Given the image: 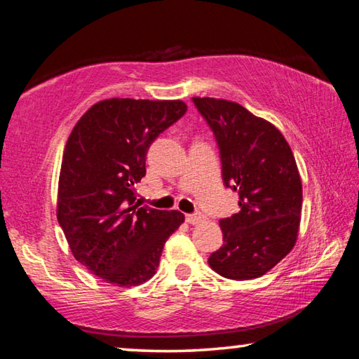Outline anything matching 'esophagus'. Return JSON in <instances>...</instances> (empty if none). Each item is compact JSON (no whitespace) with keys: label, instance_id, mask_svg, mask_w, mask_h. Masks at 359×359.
Returning <instances> with one entry per match:
<instances>
[{"label":"esophagus","instance_id":"esophagus-1","mask_svg":"<svg viewBox=\"0 0 359 359\" xmlns=\"http://www.w3.org/2000/svg\"><path fill=\"white\" fill-rule=\"evenodd\" d=\"M185 218H187L188 223L196 224V223H201L204 220V215L199 214V212H194V214H188Z\"/></svg>","mask_w":359,"mask_h":359}]
</instances>
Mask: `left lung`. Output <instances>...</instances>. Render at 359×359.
<instances>
[{
    "label": "left lung",
    "mask_w": 359,
    "mask_h": 359,
    "mask_svg": "<svg viewBox=\"0 0 359 359\" xmlns=\"http://www.w3.org/2000/svg\"><path fill=\"white\" fill-rule=\"evenodd\" d=\"M220 149L224 185L239 194L238 214L222 218L223 245L209 266L231 280L264 276L294 247L302 184L288 142L274 125L238 102L193 98Z\"/></svg>",
    "instance_id": "8db88e82"
}]
</instances>
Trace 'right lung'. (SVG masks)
<instances>
[{
  "label": "right lung",
  "mask_w": 359,
  "mask_h": 359,
  "mask_svg": "<svg viewBox=\"0 0 359 359\" xmlns=\"http://www.w3.org/2000/svg\"><path fill=\"white\" fill-rule=\"evenodd\" d=\"M187 112L182 101L111 98L96 102L66 142L57 218L79 263L117 287L154 277L185 217L136 203L150 144Z\"/></svg>",
  "instance_id": "add662e5"
}]
</instances>
